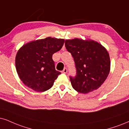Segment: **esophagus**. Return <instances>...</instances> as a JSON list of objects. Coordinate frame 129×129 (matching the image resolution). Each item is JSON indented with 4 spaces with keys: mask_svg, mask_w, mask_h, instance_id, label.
Instances as JSON below:
<instances>
[{
    "mask_svg": "<svg viewBox=\"0 0 129 129\" xmlns=\"http://www.w3.org/2000/svg\"><path fill=\"white\" fill-rule=\"evenodd\" d=\"M67 71H68V70H67V68H63V70H62V71H61V72L62 73H64V74H66V73H67Z\"/></svg>",
    "mask_w": 129,
    "mask_h": 129,
    "instance_id": "esophagus-1",
    "label": "esophagus"
}]
</instances>
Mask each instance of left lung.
Wrapping results in <instances>:
<instances>
[{
	"instance_id": "left-lung-1",
	"label": "left lung",
	"mask_w": 129,
	"mask_h": 129,
	"mask_svg": "<svg viewBox=\"0 0 129 129\" xmlns=\"http://www.w3.org/2000/svg\"><path fill=\"white\" fill-rule=\"evenodd\" d=\"M65 46L74 60L76 76L70 80L74 90L87 93L104 83L110 71V58L101 44L92 40H66Z\"/></svg>"
}]
</instances>
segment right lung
<instances>
[{
	"label": "right lung",
	"instance_id": "right-lung-1",
	"mask_svg": "<svg viewBox=\"0 0 129 129\" xmlns=\"http://www.w3.org/2000/svg\"><path fill=\"white\" fill-rule=\"evenodd\" d=\"M64 42V39L48 37L29 42L19 49L15 58L16 70L25 86L39 92L52 87L61 74L55 70L52 55L61 50Z\"/></svg>",
	"mask_w": 129,
	"mask_h": 129
}]
</instances>
